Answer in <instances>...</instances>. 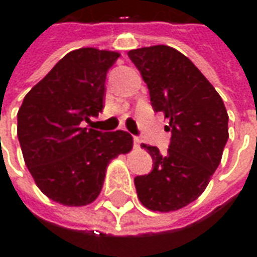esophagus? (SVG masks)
Listing matches in <instances>:
<instances>
[{
	"instance_id": "1",
	"label": "esophagus",
	"mask_w": 257,
	"mask_h": 257,
	"mask_svg": "<svg viewBox=\"0 0 257 257\" xmlns=\"http://www.w3.org/2000/svg\"><path fill=\"white\" fill-rule=\"evenodd\" d=\"M133 144H134V147H137V149H139V147H140V144H142V140H140L139 137H134Z\"/></svg>"
}]
</instances>
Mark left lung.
<instances>
[{
    "mask_svg": "<svg viewBox=\"0 0 257 257\" xmlns=\"http://www.w3.org/2000/svg\"><path fill=\"white\" fill-rule=\"evenodd\" d=\"M150 91L153 110L169 118L167 154L143 144L153 159L149 174L134 177L137 196L150 210L172 212L194 202L222 160L229 115L222 97L192 61L167 45L128 51Z\"/></svg>",
    "mask_w": 257,
    "mask_h": 257,
    "instance_id": "left-lung-1",
    "label": "left lung"
}]
</instances>
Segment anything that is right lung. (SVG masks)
<instances>
[{"instance_id":"1","label":"right lung","mask_w":257,"mask_h":257,"mask_svg":"<svg viewBox=\"0 0 257 257\" xmlns=\"http://www.w3.org/2000/svg\"><path fill=\"white\" fill-rule=\"evenodd\" d=\"M118 53L80 48L64 55L24 97L17 134L25 164L47 197L85 206L101 192L105 169L132 150L127 132L84 127L103 110L104 84Z\"/></svg>"}]
</instances>
